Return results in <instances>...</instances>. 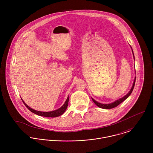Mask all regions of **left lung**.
Listing matches in <instances>:
<instances>
[{
	"label": "left lung",
	"mask_w": 153,
	"mask_h": 153,
	"mask_svg": "<svg viewBox=\"0 0 153 153\" xmlns=\"http://www.w3.org/2000/svg\"><path fill=\"white\" fill-rule=\"evenodd\" d=\"M132 49V48H131ZM132 54H133V57H134V59L135 60V58H134V53H133V51L132 49ZM135 78L136 77L134 78V82H133V84H132V86L131 87L130 91L123 97H122L121 98L119 99V100H117L116 101H115L114 102H112V103H109V104H102V103H100V102H97V101H95L94 99H93L92 98V100L93 101V102L95 103V104L98 106V107L101 108H103V109H111V108H115L116 107H117L120 104H121V102H123L124 100H126L130 95H131L132 91H133V89L134 87V85H135Z\"/></svg>",
	"instance_id": "obj_1"
}]
</instances>
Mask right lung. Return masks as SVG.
Listing matches in <instances>:
<instances>
[{
  "label": "right lung",
  "mask_w": 153,
  "mask_h": 153,
  "mask_svg": "<svg viewBox=\"0 0 153 153\" xmlns=\"http://www.w3.org/2000/svg\"><path fill=\"white\" fill-rule=\"evenodd\" d=\"M22 101L24 103L25 105L27 107V108L29 109V111H30L38 115H39V116H42V117H59L60 115H61L62 114H63L65 111H66V109L67 108V107H68V102H69V96L68 97L64 103V104L61 107H60L59 108H58V109H56V110H54V111H49V112H43V111H36L35 109H32L30 107H29L26 104H25V102L23 101L22 100Z\"/></svg>",
  "instance_id": "add662e5"
}]
</instances>
